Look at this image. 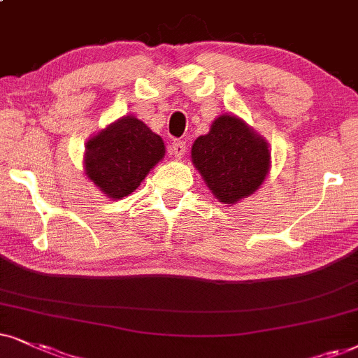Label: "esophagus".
Returning a JSON list of instances; mask_svg holds the SVG:
<instances>
[{
  "instance_id": "1",
  "label": "esophagus",
  "mask_w": 358,
  "mask_h": 358,
  "mask_svg": "<svg viewBox=\"0 0 358 358\" xmlns=\"http://www.w3.org/2000/svg\"><path fill=\"white\" fill-rule=\"evenodd\" d=\"M185 152H187V143L183 140H173L169 145V153L175 158H182Z\"/></svg>"
}]
</instances>
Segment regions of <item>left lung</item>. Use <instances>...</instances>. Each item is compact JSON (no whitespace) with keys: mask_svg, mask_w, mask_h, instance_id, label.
I'll list each match as a JSON object with an SVG mask.
<instances>
[{"mask_svg":"<svg viewBox=\"0 0 358 358\" xmlns=\"http://www.w3.org/2000/svg\"><path fill=\"white\" fill-rule=\"evenodd\" d=\"M269 148L234 115H221L210 134L194 140L192 160L221 203L233 205L255 193L269 170Z\"/></svg>","mask_w":358,"mask_h":358,"instance_id":"1","label":"left lung"}]
</instances>
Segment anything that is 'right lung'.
Returning <instances> with one entry per match:
<instances>
[{
  "label": "right lung",
  "instance_id": "add662e5",
  "mask_svg": "<svg viewBox=\"0 0 358 358\" xmlns=\"http://www.w3.org/2000/svg\"><path fill=\"white\" fill-rule=\"evenodd\" d=\"M165 155L164 140L142 120L124 117L87 142L85 173L108 198L127 196Z\"/></svg>",
  "mask_w": 358,
  "mask_h": 358
}]
</instances>
